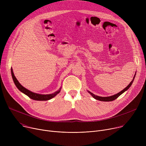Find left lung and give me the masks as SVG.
Instances as JSON below:
<instances>
[{
    "mask_svg": "<svg viewBox=\"0 0 146 146\" xmlns=\"http://www.w3.org/2000/svg\"><path fill=\"white\" fill-rule=\"evenodd\" d=\"M135 75H136V74H135V76H134V77H133V80H132V81L130 82V83L125 88H124V89H123V90H122L121 92H119V93H117V94H115V95H113V96H110V97H100V96H96V95H94V94L91 93V92H90V91H88V92H89V93H90V94H91L92 97H93L95 99H96V100H99V101H113V100H115V99H116L118 97L120 96L122 93H123V92H124L125 91H126L127 90H128V88L131 86V85L132 84V83H133V82L134 81V79H135Z\"/></svg>",
    "mask_w": 146,
    "mask_h": 146,
    "instance_id": "1",
    "label": "left lung"
}]
</instances>
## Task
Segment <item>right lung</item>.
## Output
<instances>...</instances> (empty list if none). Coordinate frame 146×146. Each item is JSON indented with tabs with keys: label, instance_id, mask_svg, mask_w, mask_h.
Listing matches in <instances>:
<instances>
[{
	"label": "right lung",
	"instance_id": "right-lung-1",
	"mask_svg": "<svg viewBox=\"0 0 146 146\" xmlns=\"http://www.w3.org/2000/svg\"><path fill=\"white\" fill-rule=\"evenodd\" d=\"M11 76H12L13 80V81H14V83H15V85L16 86V87H17V88L20 91L23 92L24 94H25V95H27L29 97H30V98H31L34 100H36V101H46V100H50L52 98H54L55 96H56L58 93H59L60 91L61 88L58 91L55 92V93L51 94L43 95V94H39L34 93V92H33L30 91V90L26 89L25 88L23 87L20 84V83L18 82V80H17V78H16L14 73H13L12 69H11Z\"/></svg>",
	"mask_w": 146,
	"mask_h": 146
}]
</instances>
